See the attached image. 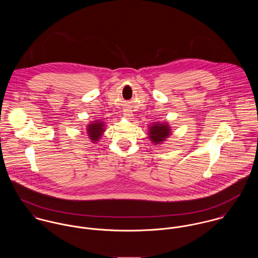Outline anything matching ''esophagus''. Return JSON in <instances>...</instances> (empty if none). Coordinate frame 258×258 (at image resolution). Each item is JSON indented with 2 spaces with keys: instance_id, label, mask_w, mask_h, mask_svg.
Here are the masks:
<instances>
[{
  "instance_id": "obj_1",
  "label": "esophagus",
  "mask_w": 258,
  "mask_h": 258,
  "mask_svg": "<svg viewBox=\"0 0 258 258\" xmlns=\"http://www.w3.org/2000/svg\"><path fill=\"white\" fill-rule=\"evenodd\" d=\"M124 116H125L126 118H128V119H131V118L133 117V113L130 110H126L124 112Z\"/></svg>"
}]
</instances>
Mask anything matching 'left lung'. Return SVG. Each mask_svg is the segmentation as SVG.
<instances>
[{"instance_id": "left-lung-1", "label": "left lung", "mask_w": 258, "mask_h": 258, "mask_svg": "<svg viewBox=\"0 0 258 258\" xmlns=\"http://www.w3.org/2000/svg\"><path fill=\"white\" fill-rule=\"evenodd\" d=\"M171 135V127L167 124L155 123L149 128V138L156 145L161 144Z\"/></svg>"}]
</instances>
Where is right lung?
Here are the masks:
<instances>
[{"instance_id": "obj_1", "label": "right lung", "mask_w": 258, "mask_h": 258, "mask_svg": "<svg viewBox=\"0 0 258 258\" xmlns=\"http://www.w3.org/2000/svg\"><path fill=\"white\" fill-rule=\"evenodd\" d=\"M103 127H104L103 122H98V121H95L92 124L87 126V134L90 140L93 141V143H96L100 139L104 131Z\"/></svg>"}]
</instances>
